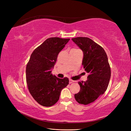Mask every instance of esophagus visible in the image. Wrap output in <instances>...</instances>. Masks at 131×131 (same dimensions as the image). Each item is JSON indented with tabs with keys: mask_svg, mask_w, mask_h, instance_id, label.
Returning a JSON list of instances; mask_svg holds the SVG:
<instances>
[{
	"mask_svg": "<svg viewBox=\"0 0 131 131\" xmlns=\"http://www.w3.org/2000/svg\"><path fill=\"white\" fill-rule=\"evenodd\" d=\"M74 82V80H71V79H69V84H72V83H73Z\"/></svg>",
	"mask_w": 131,
	"mask_h": 131,
	"instance_id": "obj_1",
	"label": "esophagus"
}]
</instances>
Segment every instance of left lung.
<instances>
[{
    "mask_svg": "<svg viewBox=\"0 0 131 131\" xmlns=\"http://www.w3.org/2000/svg\"><path fill=\"white\" fill-rule=\"evenodd\" d=\"M72 40L82 50V64L89 74L86 81L79 82L80 90L74 97L79 103L88 105L96 101L105 92L111 77V69L103 48L92 39L77 37Z\"/></svg>",
    "mask_w": 131,
    "mask_h": 131,
    "instance_id": "1",
    "label": "left lung"
}]
</instances>
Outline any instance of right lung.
I'll return each instance as SVG.
<instances>
[{"label": "right lung", "mask_w": 131, "mask_h": 131, "mask_svg": "<svg viewBox=\"0 0 131 131\" xmlns=\"http://www.w3.org/2000/svg\"><path fill=\"white\" fill-rule=\"evenodd\" d=\"M70 39H47L31 53L26 66V82L31 96L39 104L51 106L58 101L62 90L69 84L67 78L51 73L58 54Z\"/></svg>", "instance_id": "1"}]
</instances>
